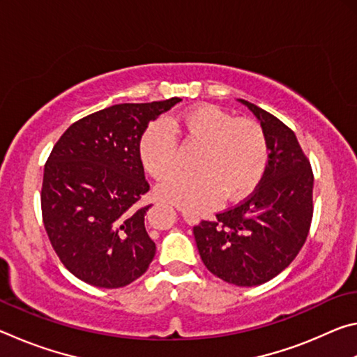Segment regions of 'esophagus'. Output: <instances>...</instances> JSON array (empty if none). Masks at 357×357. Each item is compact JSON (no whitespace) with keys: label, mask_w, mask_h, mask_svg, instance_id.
Segmentation results:
<instances>
[{"label":"esophagus","mask_w":357,"mask_h":357,"mask_svg":"<svg viewBox=\"0 0 357 357\" xmlns=\"http://www.w3.org/2000/svg\"><path fill=\"white\" fill-rule=\"evenodd\" d=\"M183 215H184V219H185V220H189V219H187V217H189V215H187L185 213H183Z\"/></svg>","instance_id":"obj_1"}]
</instances>
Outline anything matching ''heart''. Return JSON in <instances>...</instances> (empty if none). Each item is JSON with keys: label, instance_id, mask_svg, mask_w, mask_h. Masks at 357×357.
<instances>
[{"label": "heart", "instance_id": "1", "mask_svg": "<svg viewBox=\"0 0 357 357\" xmlns=\"http://www.w3.org/2000/svg\"><path fill=\"white\" fill-rule=\"evenodd\" d=\"M173 130L184 135L185 144L203 146L193 160L197 172L178 173L159 185L162 200L202 213L213 208L220 195L225 202L249 195L264 176L269 142L261 124L204 104L144 130L138 153L155 179H165L179 167L181 151Z\"/></svg>", "mask_w": 357, "mask_h": 357}]
</instances>
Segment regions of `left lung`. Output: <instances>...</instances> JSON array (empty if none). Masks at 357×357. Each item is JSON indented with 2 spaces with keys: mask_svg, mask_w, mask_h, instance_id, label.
<instances>
[{
  "mask_svg": "<svg viewBox=\"0 0 357 357\" xmlns=\"http://www.w3.org/2000/svg\"><path fill=\"white\" fill-rule=\"evenodd\" d=\"M269 142L264 176L244 202L202 220L193 236L206 268L223 282L255 287L288 268L313 217V172L294 132L244 99Z\"/></svg>",
  "mask_w": 357,
  "mask_h": 357,
  "instance_id": "obj_1",
  "label": "left lung"
}]
</instances>
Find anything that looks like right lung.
<instances>
[{"instance_id": "add662e5", "label": "right lung", "mask_w": 357, "mask_h": 357, "mask_svg": "<svg viewBox=\"0 0 357 357\" xmlns=\"http://www.w3.org/2000/svg\"><path fill=\"white\" fill-rule=\"evenodd\" d=\"M181 102L118 104L75 121L45 162L42 220L53 250L77 279L121 288L146 273L155 244L144 228L149 190L138 153L151 121Z\"/></svg>"}]
</instances>
